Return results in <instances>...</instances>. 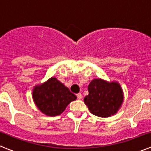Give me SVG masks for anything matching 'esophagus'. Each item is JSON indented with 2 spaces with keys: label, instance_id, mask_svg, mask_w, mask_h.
Returning a JSON list of instances; mask_svg holds the SVG:
<instances>
[{
  "label": "esophagus",
  "instance_id": "esophagus-1",
  "mask_svg": "<svg viewBox=\"0 0 151 151\" xmlns=\"http://www.w3.org/2000/svg\"><path fill=\"white\" fill-rule=\"evenodd\" d=\"M76 96H77V98H78V100H81L82 98V95L81 93H78V94H77Z\"/></svg>",
  "mask_w": 151,
  "mask_h": 151
}]
</instances>
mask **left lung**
<instances>
[{"label":"left lung","mask_w":151,"mask_h":151,"mask_svg":"<svg viewBox=\"0 0 151 151\" xmlns=\"http://www.w3.org/2000/svg\"><path fill=\"white\" fill-rule=\"evenodd\" d=\"M88 94L84 98L89 111L99 117H110L120 109L124 94L120 84L94 78L88 87Z\"/></svg>","instance_id":"8db88e82"}]
</instances>
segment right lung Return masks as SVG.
Instances as JSON below:
<instances>
[{"instance_id":"right-lung-1","label":"right lung","mask_w":151,"mask_h":151,"mask_svg":"<svg viewBox=\"0 0 151 151\" xmlns=\"http://www.w3.org/2000/svg\"><path fill=\"white\" fill-rule=\"evenodd\" d=\"M32 98L41 113L49 116H56L61 114L77 97L57 78L51 77L44 83L35 86Z\"/></svg>"}]
</instances>
